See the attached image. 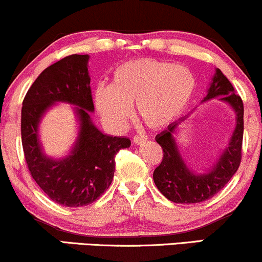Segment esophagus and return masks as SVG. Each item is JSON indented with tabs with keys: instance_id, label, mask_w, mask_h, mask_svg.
Wrapping results in <instances>:
<instances>
[{
	"instance_id": "obj_1",
	"label": "esophagus",
	"mask_w": 262,
	"mask_h": 262,
	"mask_svg": "<svg viewBox=\"0 0 262 262\" xmlns=\"http://www.w3.org/2000/svg\"><path fill=\"white\" fill-rule=\"evenodd\" d=\"M146 140H148V137H146V135H144V134H141V135H135V137L133 138V141H134L135 144H138V145H139V144L145 143Z\"/></svg>"
}]
</instances>
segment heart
I'll return each mask as SVG.
<instances>
[{"label": "heart", "instance_id": "obj_1", "mask_svg": "<svg viewBox=\"0 0 262 262\" xmlns=\"http://www.w3.org/2000/svg\"><path fill=\"white\" fill-rule=\"evenodd\" d=\"M196 89L189 69L155 59H137L119 65L111 86L95 90V104L107 125L121 129L132 116L149 128H162L176 119L187 107Z\"/></svg>", "mask_w": 262, "mask_h": 262}]
</instances>
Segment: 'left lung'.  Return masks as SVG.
<instances>
[{"label": "left lung", "instance_id": "8db88e82", "mask_svg": "<svg viewBox=\"0 0 262 262\" xmlns=\"http://www.w3.org/2000/svg\"><path fill=\"white\" fill-rule=\"evenodd\" d=\"M219 97L227 102L236 114V125L229 144L212 169L203 173L189 170L180 154L175 141V133L188 116L171 123L165 130L156 135L155 140L164 151L161 164L156 167L152 177L159 191L167 200L175 203H200L218 193L229 182L242 161L243 134H244V104L237 96L230 81L219 69L215 70L212 82L202 102Z\"/></svg>", "mask_w": 262, "mask_h": 262}]
</instances>
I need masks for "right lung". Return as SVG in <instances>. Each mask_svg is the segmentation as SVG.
<instances>
[{"instance_id": "obj_1", "label": "right lung", "mask_w": 262, "mask_h": 262, "mask_svg": "<svg viewBox=\"0 0 262 262\" xmlns=\"http://www.w3.org/2000/svg\"><path fill=\"white\" fill-rule=\"evenodd\" d=\"M89 55H69L50 65L27 92L22 106L20 133L29 172L50 200L65 207L91 204L110 187L116 155L130 146L128 138L103 134L92 123L95 111ZM56 101L76 105L79 135L71 154L53 159L43 154L38 141V123Z\"/></svg>"}]
</instances>
